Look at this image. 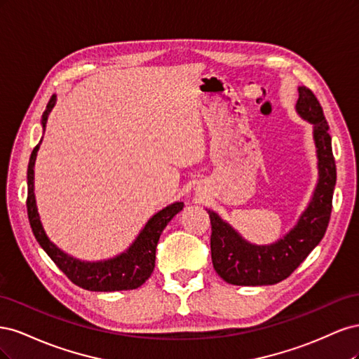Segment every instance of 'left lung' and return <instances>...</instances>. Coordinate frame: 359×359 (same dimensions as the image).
Here are the masks:
<instances>
[{
  "label": "left lung",
  "instance_id": "8db88e82",
  "mask_svg": "<svg viewBox=\"0 0 359 359\" xmlns=\"http://www.w3.org/2000/svg\"><path fill=\"white\" fill-rule=\"evenodd\" d=\"M298 93L297 112L313 124V137L318 148V186L297 226L271 245L250 244L219 214L208 210L212 265L215 273L231 285L264 286L287 278L327 232L337 180L330 127L313 91L307 86H299Z\"/></svg>",
  "mask_w": 359,
  "mask_h": 359
}]
</instances>
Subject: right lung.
I'll return each mask as SVG.
<instances>
[{
  "instance_id": "add662e5",
  "label": "right lung",
  "mask_w": 359,
  "mask_h": 359,
  "mask_svg": "<svg viewBox=\"0 0 359 359\" xmlns=\"http://www.w3.org/2000/svg\"><path fill=\"white\" fill-rule=\"evenodd\" d=\"M57 95H52L46 106V111L41 115V126L45 132L46 121L52 107L55 106ZM41 144L32 149L29 163H28V196H27V211L28 220L31 224L32 233H34L37 243L45 250L48 256L55 262V265L66 274L76 286L85 290L93 292H115V290H132L142 286L145 281L153 274L156 265V248L158 238L165 229L166 224L175 217L182 208V202H175L166 208L158 211L151 217L148 223L135 243L130 245L124 253L118 255L112 259L100 260V262H83L70 255L64 253L55 244H53L45 229H43L40 217L37 212L36 196H34V163L37 157V151Z\"/></svg>"
}]
</instances>
